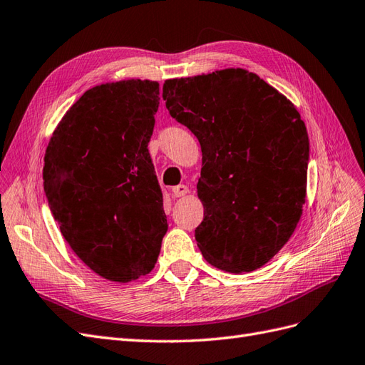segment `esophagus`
<instances>
[{"mask_svg":"<svg viewBox=\"0 0 365 365\" xmlns=\"http://www.w3.org/2000/svg\"><path fill=\"white\" fill-rule=\"evenodd\" d=\"M187 192H189V189H187V185L180 184V185H175L173 189H172V196L173 197H180V196L187 195Z\"/></svg>","mask_w":365,"mask_h":365,"instance_id":"1","label":"esophagus"}]
</instances>
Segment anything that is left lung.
I'll return each mask as SVG.
<instances>
[{
	"label": "left lung",
	"mask_w": 365,
	"mask_h": 365,
	"mask_svg": "<svg viewBox=\"0 0 365 365\" xmlns=\"http://www.w3.org/2000/svg\"><path fill=\"white\" fill-rule=\"evenodd\" d=\"M163 98L202 150L195 230L204 259L250 272L289 240L306 201L309 138L295 106L242 68L169 79Z\"/></svg>",
	"instance_id": "8db88e82"
}]
</instances>
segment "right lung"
I'll return each instance as SVG.
<instances>
[{
	"mask_svg": "<svg viewBox=\"0 0 365 365\" xmlns=\"http://www.w3.org/2000/svg\"><path fill=\"white\" fill-rule=\"evenodd\" d=\"M158 105V82L97 85L63 115L43 157V190L62 236L111 282L149 274L168 231L148 149Z\"/></svg>",
	"mask_w": 365,
	"mask_h": 365,
	"instance_id": "1",
	"label": "right lung"
}]
</instances>
